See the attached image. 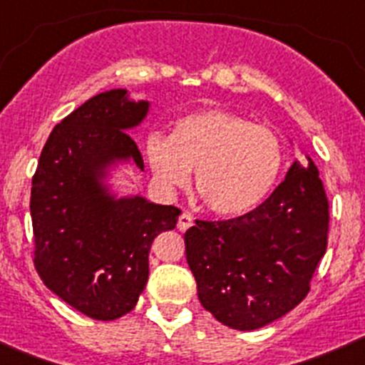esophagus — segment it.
Wrapping results in <instances>:
<instances>
[{
  "label": "esophagus",
  "instance_id": "1",
  "mask_svg": "<svg viewBox=\"0 0 365 365\" xmlns=\"http://www.w3.org/2000/svg\"><path fill=\"white\" fill-rule=\"evenodd\" d=\"M193 225V217L192 214H188V212H182V214L179 215V221H177V228H179L180 232H186L190 227Z\"/></svg>",
  "mask_w": 365,
  "mask_h": 365
}]
</instances>
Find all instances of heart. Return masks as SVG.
<instances>
[{
    "instance_id": "b5f03b06",
    "label": "heart",
    "mask_w": 365,
    "mask_h": 365,
    "mask_svg": "<svg viewBox=\"0 0 365 365\" xmlns=\"http://www.w3.org/2000/svg\"><path fill=\"white\" fill-rule=\"evenodd\" d=\"M146 159L164 188L193 185L206 208L240 217L269 197L285 168V146L267 125L237 113L202 109L177 118L170 137L151 133Z\"/></svg>"
}]
</instances>
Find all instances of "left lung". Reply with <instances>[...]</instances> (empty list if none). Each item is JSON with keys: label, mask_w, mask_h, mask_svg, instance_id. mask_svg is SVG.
Listing matches in <instances>:
<instances>
[{"label": "left lung", "mask_w": 365, "mask_h": 365, "mask_svg": "<svg viewBox=\"0 0 365 365\" xmlns=\"http://www.w3.org/2000/svg\"><path fill=\"white\" fill-rule=\"evenodd\" d=\"M329 234L318 168L296 160L285 180L248 214L199 221L185 234L199 302L215 320L254 331L298 305L311 289Z\"/></svg>", "instance_id": "8db88e82"}]
</instances>
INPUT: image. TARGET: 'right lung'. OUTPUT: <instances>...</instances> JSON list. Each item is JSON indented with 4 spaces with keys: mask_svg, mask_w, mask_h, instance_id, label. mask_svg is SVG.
<instances>
[{
    "mask_svg": "<svg viewBox=\"0 0 365 365\" xmlns=\"http://www.w3.org/2000/svg\"><path fill=\"white\" fill-rule=\"evenodd\" d=\"M125 89L93 96L51 131L32 177L34 267L45 287L93 320L133 311L150 274V248L180 210L144 197L115 199L106 168L143 155L128 130L148 115Z\"/></svg>",
    "mask_w": 365,
    "mask_h": 365,
    "instance_id": "1",
    "label": "right lung"
}]
</instances>
